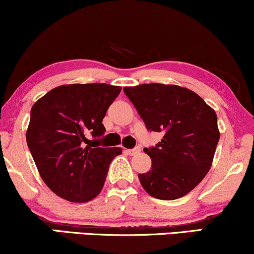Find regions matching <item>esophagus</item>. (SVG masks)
Segmentation results:
<instances>
[{
	"instance_id": "1",
	"label": "esophagus",
	"mask_w": 254,
	"mask_h": 254,
	"mask_svg": "<svg viewBox=\"0 0 254 254\" xmlns=\"http://www.w3.org/2000/svg\"><path fill=\"white\" fill-rule=\"evenodd\" d=\"M140 151H141V148H140V147H135V148H133V149H127V153L130 155H135V154H137V153H140Z\"/></svg>"
}]
</instances>
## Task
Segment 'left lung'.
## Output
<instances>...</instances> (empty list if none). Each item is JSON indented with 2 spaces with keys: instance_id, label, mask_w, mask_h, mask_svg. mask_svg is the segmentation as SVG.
Wrapping results in <instances>:
<instances>
[{
  "instance_id": "1",
  "label": "left lung",
  "mask_w": 254,
  "mask_h": 254,
  "mask_svg": "<svg viewBox=\"0 0 254 254\" xmlns=\"http://www.w3.org/2000/svg\"><path fill=\"white\" fill-rule=\"evenodd\" d=\"M124 92L147 129L164 134L155 147L143 149L152 159L151 170L139 174L143 190L161 200L186 195L213 162L220 137L214 109L177 84L145 83L125 87Z\"/></svg>"
}]
</instances>
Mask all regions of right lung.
Listing matches in <instances>:
<instances>
[{"mask_svg": "<svg viewBox=\"0 0 254 254\" xmlns=\"http://www.w3.org/2000/svg\"><path fill=\"white\" fill-rule=\"evenodd\" d=\"M120 92L107 83L64 84L31 107L28 147L42 180L60 198L86 202L101 192L109 164L122 149L92 147L86 135L105 133L102 120Z\"/></svg>", "mask_w": 254, "mask_h": 254, "instance_id": "add662e5", "label": "right lung"}]
</instances>
